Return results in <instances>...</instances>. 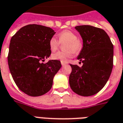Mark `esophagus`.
Segmentation results:
<instances>
[{
  "instance_id": "obj_1",
  "label": "esophagus",
  "mask_w": 123,
  "mask_h": 123,
  "mask_svg": "<svg viewBox=\"0 0 123 123\" xmlns=\"http://www.w3.org/2000/svg\"><path fill=\"white\" fill-rule=\"evenodd\" d=\"M61 64L62 66H64L66 64V62H61Z\"/></svg>"
}]
</instances>
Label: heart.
Returning <instances> with one entry per match:
<instances>
[{"label":"heart","instance_id":"b5f03b06","mask_svg":"<svg viewBox=\"0 0 123 123\" xmlns=\"http://www.w3.org/2000/svg\"><path fill=\"white\" fill-rule=\"evenodd\" d=\"M59 40L55 37H52L49 40V47L52 51H55L58 49L60 43L66 44L64 50L66 52H57L52 55L54 60L67 62L72 57V52L78 53L82 49V43L78 40L77 35L69 30L64 31L58 35Z\"/></svg>","mask_w":123,"mask_h":123}]
</instances>
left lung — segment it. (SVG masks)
<instances>
[{"label":"left lung","mask_w":123,"mask_h":123,"mask_svg":"<svg viewBox=\"0 0 123 123\" xmlns=\"http://www.w3.org/2000/svg\"><path fill=\"white\" fill-rule=\"evenodd\" d=\"M75 29L83 40V48L78 56L81 67L70 64L69 82L74 92L81 96H92L101 90L107 82L113 67L114 47L104 30L90 25Z\"/></svg>","instance_id":"8db88e82"}]
</instances>
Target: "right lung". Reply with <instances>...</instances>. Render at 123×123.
Wrapping results in <instances>:
<instances>
[{
  "instance_id": "1",
  "label": "right lung",
  "mask_w": 123,
  "mask_h": 123,
  "mask_svg": "<svg viewBox=\"0 0 123 123\" xmlns=\"http://www.w3.org/2000/svg\"><path fill=\"white\" fill-rule=\"evenodd\" d=\"M55 32L49 27L28 25L11 39L8 65L19 90L31 97L41 96L51 89L53 79L61 68V61L49 60L50 39Z\"/></svg>"
}]
</instances>
